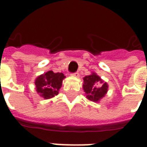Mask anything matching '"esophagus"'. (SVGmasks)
I'll list each match as a JSON object with an SVG mask.
<instances>
[{
    "label": "esophagus",
    "instance_id": "1",
    "mask_svg": "<svg viewBox=\"0 0 147 147\" xmlns=\"http://www.w3.org/2000/svg\"><path fill=\"white\" fill-rule=\"evenodd\" d=\"M71 76L74 77H79L80 76V73L76 71V72H74V73H71Z\"/></svg>",
    "mask_w": 147,
    "mask_h": 147
}]
</instances>
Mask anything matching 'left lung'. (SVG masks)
Returning <instances> with one entry per match:
<instances>
[{"mask_svg": "<svg viewBox=\"0 0 147 147\" xmlns=\"http://www.w3.org/2000/svg\"><path fill=\"white\" fill-rule=\"evenodd\" d=\"M83 90L87 94L86 98L92 102H98L108 90L107 83H103L102 79L95 73L86 76L83 78Z\"/></svg>", "mask_w": 147, "mask_h": 147, "instance_id": "obj_1", "label": "left lung"}]
</instances>
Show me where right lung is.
I'll use <instances>...</instances> for the list:
<instances>
[{"label": "right lung", "mask_w": 147, "mask_h": 147, "mask_svg": "<svg viewBox=\"0 0 147 147\" xmlns=\"http://www.w3.org/2000/svg\"><path fill=\"white\" fill-rule=\"evenodd\" d=\"M64 77V74L61 72L54 73L52 71L45 72L35 80L37 92L45 99L57 95Z\"/></svg>", "instance_id": "add662e5"}]
</instances>
